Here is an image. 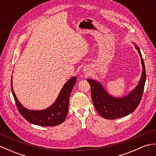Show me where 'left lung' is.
Masks as SVG:
<instances>
[{"mask_svg":"<svg viewBox=\"0 0 156 156\" xmlns=\"http://www.w3.org/2000/svg\"><path fill=\"white\" fill-rule=\"evenodd\" d=\"M135 47L141 58L142 74L136 87L128 94L122 97H114L106 91L98 81L91 78L87 80L91 88V97L94 107L104 119H115L126 117L137 108L141 101L146 80V73L140 49L136 45Z\"/></svg>","mask_w":156,"mask_h":156,"instance_id":"8db88e82","label":"left lung"}]
</instances>
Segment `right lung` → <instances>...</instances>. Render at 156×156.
Segmentation results:
<instances>
[{"mask_svg": "<svg viewBox=\"0 0 156 156\" xmlns=\"http://www.w3.org/2000/svg\"><path fill=\"white\" fill-rule=\"evenodd\" d=\"M76 79L77 78L74 76L66 82L57 99L50 107L43 110H29L23 107L16 98L12 88V76L11 84L12 93L20 114L28 122L36 125L52 127L62 123L68 114L69 97L76 84Z\"/></svg>", "mask_w": 156, "mask_h": 156, "instance_id": "add662e5", "label": "right lung"}]
</instances>
